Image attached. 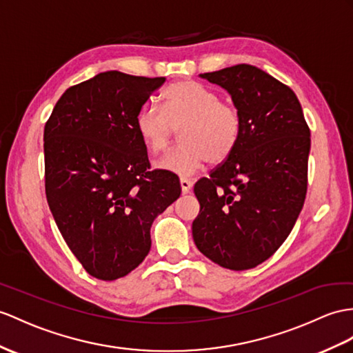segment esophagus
I'll use <instances>...</instances> for the list:
<instances>
[{"label": "esophagus", "mask_w": 353, "mask_h": 353, "mask_svg": "<svg viewBox=\"0 0 353 353\" xmlns=\"http://www.w3.org/2000/svg\"><path fill=\"white\" fill-rule=\"evenodd\" d=\"M179 184H181V190H183V193L185 194V193H188L190 192V188H192V185H193V181L192 179H188V178H179Z\"/></svg>", "instance_id": "1"}]
</instances>
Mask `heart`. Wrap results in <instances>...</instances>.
<instances>
[{"label": "heart", "mask_w": 353, "mask_h": 353, "mask_svg": "<svg viewBox=\"0 0 353 353\" xmlns=\"http://www.w3.org/2000/svg\"><path fill=\"white\" fill-rule=\"evenodd\" d=\"M136 130L151 152L165 151L175 132L183 143L157 161V168L188 176L206 161L217 165L235 151L243 133V115L235 103L190 79L170 83L161 94V110L142 108Z\"/></svg>", "instance_id": "obj_1"}]
</instances>
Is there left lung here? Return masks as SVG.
I'll list each match as a JSON object with an SVG mask.
<instances>
[{"label": "left lung", "mask_w": 353, "mask_h": 353, "mask_svg": "<svg viewBox=\"0 0 353 353\" xmlns=\"http://www.w3.org/2000/svg\"><path fill=\"white\" fill-rule=\"evenodd\" d=\"M225 88L243 115L235 151L194 184L199 252L223 268L244 271L285 243L307 194L310 128L288 85L248 64L202 73Z\"/></svg>", "instance_id": "left-lung-1"}]
</instances>
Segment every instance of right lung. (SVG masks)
I'll list each match as a JSON object with an SVG mask.
<instances>
[{
	"mask_svg": "<svg viewBox=\"0 0 353 353\" xmlns=\"http://www.w3.org/2000/svg\"><path fill=\"white\" fill-rule=\"evenodd\" d=\"M165 77L105 72L68 88L45 125V190L68 248L90 276L112 281L139 266L154 219L181 194L154 169L136 115Z\"/></svg>",
	"mask_w": 353,
	"mask_h": 353,
	"instance_id": "1",
	"label": "right lung"
}]
</instances>
